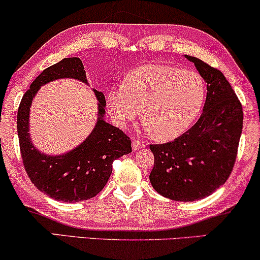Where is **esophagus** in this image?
I'll use <instances>...</instances> for the list:
<instances>
[{
  "label": "esophagus",
  "mask_w": 260,
  "mask_h": 260,
  "mask_svg": "<svg viewBox=\"0 0 260 260\" xmlns=\"http://www.w3.org/2000/svg\"><path fill=\"white\" fill-rule=\"evenodd\" d=\"M143 147V142L142 141H140L138 138H135V140L133 141V149L134 150H138L140 148Z\"/></svg>",
  "instance_id": "esophagus-1"
}]
</instances>
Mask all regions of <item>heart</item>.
Returning <instances> with one entry per match:
<instances>
[{"label":"heart","mask_w":260,"mask_h":260,"mask_svg":"<svg viewBox=\"0 0 260 260\" xmlns=\"http://www.w3.org/2000/svg\"><path fill=\"white\" fill-rule=\"evenodd\" d=\"M205 94V82L198 73L148 64L133 70L124 85L110 88L106 103L118 125L136 119L143 109L146 129L168 141L193 123L203 109Z\"/></svg>","instance_id":"1"}]
</instances>
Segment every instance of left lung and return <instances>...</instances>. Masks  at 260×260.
Instances as JSON below:
<instances>
[{
	"label": "left lung",
	"instance_id": "obj_1",
	"mask_svg": "<svg viewBox=\"0 0 260 260\" xmlns=\"http://www.w3.org/2000/svg\"><path fill=\"white\" fill-rule=\"evenodd\" d=\"M194 63L207 82L203 113L193 126L174 141L150 144L154 167L150 183L161 196L192 202L211 194L233 171L244 112L240 100L220 70L196 57Z\"/></svg>",
	"mask_w": 260,
	"mask_h": 260
}]
</instances>
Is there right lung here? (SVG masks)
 <instances>
[{
  "mask_svg": "<svg viewBox=\"0 0 260 260\" xmlns=\"http://www.w3.org/2000/svg\"><path fill=\"white\" fill-rule=\"evenodd\" d=\"M72 77L87 83L82 60L77 57L64 58L49 67L33 81L23 94L18 110V136L23 167L39 191L56 201H87L95 197L112 173L113 161L131 153V140L119 127L103 119L106 100L94 90L99 100V118L88 137L69 153L51 156L38 151L29 138V107L40 87L50 81Z\"/></svg>",
  "mask_w": 260,
  "mask_h": 260,
  "instance_id": "add662e5",
  "label": "right lung"
}]
</instances>
